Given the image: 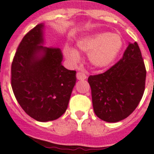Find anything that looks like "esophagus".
Returning <instances> with one entry per match:
<instances>
[{
	"mask_svg": "<svg viewBox=\"0 0 154 154\" xmlns=\"http://www.w3.org/2000/svg\"><path fill=\"white\" fill-rule=\"evenodd\" d=\"M86 77H87V76H86V74L84 73V72H82V71H79V72H77V78L78 80H85V79H86Z\"/></svg>",
	"mask_w": 154,
	"mask_h": 154,
	"instance_id": "1",
	"label": "esophagus"
}]
</instances>
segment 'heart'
Wrapping results in <instances>:
<instances>
[{"label":"heart","instance_id":"1","mask_svg":"<svg viewBox=\"0 0 154 154\" xmlns=\"http://www.w3.org/2000/svg\"><path fill=\"white\" fill-rule=\"evenodd\" d=\"M77 47L89 53L91 63L97 68H106L116 60L122 47L120 36L108 32H100L85 36L77 41ZM66 58L73 62L79 60V54L72 47H66L64 51Z\"/></svg>","mask_w":154,"mask_h":154}]
</instances>
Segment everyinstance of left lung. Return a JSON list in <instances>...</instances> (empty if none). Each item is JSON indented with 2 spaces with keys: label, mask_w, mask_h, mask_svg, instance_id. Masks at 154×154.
Here are the masks:
<instances>
[{
  "label": "left lung",
  "mask_w": 154,
  "mask_h": 154,
  "mask_svg": "<svg viewBox=\"0 0 154 154\" xmlns=\"http://www.w3.org/2000/svg\"><path fill=\"white\" fill-rule=\"evenodd\" d=\"M146 77L138 43H129L116 64L104 73L88 77L93 110L97 117L108 122L128 117L142 100Z\"/></svg>",
  "instance_id": "1"
}]
</instances>
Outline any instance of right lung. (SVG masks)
<instances>
[{
	"mask_svg": "<svg viewBox=\"0 0 154 154\" xmlns=\"http://www.w3.org/2000/svg\"><path fill=\"white\" fill-rule=\"evenodd\" d=\"M43 23L21 40L11 68V85L26 113L39 122L55 120L66 112L77 77L62 65L57 47H43Z\"/></svg>",
	"mask_w": 154,
	"mask_h": 154,
	"instance_id": "obj_1",
	"label": "right lung"
}]
</instances>
